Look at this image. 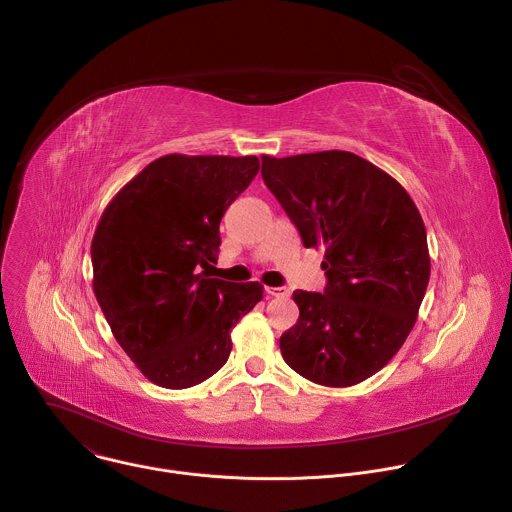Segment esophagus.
Instances as JSON below:
<instances>
[{
  "label": "esophagus",
  "instance_id": "esophagus-1",
  "mask_svg": "<svg viewBox=\"0 0 512 512\" xmlns=\"http://www.w3.org/2000/svg\"><path fill=\"white\" fill-rule=\"evenodd\" d=\"M265 294L271 298H287L289 289L287 287H265Z\"/></svg>",
  "mask_w": 512,
  "mask_h": 512
}]
</instances>
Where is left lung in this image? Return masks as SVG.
<instances>
[{
  "label": "left lung",
  "instance_id": "obj_1",
  "mask_svg": "<svg viewBox=\"0 0 512 512\" xmlns=\"http://www.w3.org/2000/svg\"><path fill=\"white\" fill-rule=\"evenodd\" d=\"M265 186L302 235L324 249V294L294 291L296 326L279 338L283 360L324 387L379 373L415 326L429 281L423 218L407 190L364 158L330 150L261 156Z\"/></svg>",
  "mask_w": 512,
  "mask_h": 512
}]
</instances>
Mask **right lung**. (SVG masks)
<instances>
[{"mask_svg":"<svg viewBox=\"0 0 512 512\" xmlns=\"http://www.w3.org/2000/svg\"><path fill=\"white\" fill-rule=\"evenodd\" d=\"M257 172L255 156H162L101 214L91 243L97 302L119 346L160 387L212 377L231 354V328L263 298L257 281L206 273L225 210Z\"/></svg>","mask_w":512,"mask_h":512,"instance_id":"right-lung-1","label":"right lung"}]
</instances>
